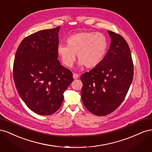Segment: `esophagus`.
<instances>
[{"label":"esophagus","mask_w":152,"mask_h":152,"mask_svg":"<svg viewBox=\"0 0 152 152\" xmlns=\"http://www.w3.org/2000/svg\"><path fill=\"white\" fill-rule=\"evenodd\" d=\"M73 77L74 79H79V74H77V73H73Z\"/></svg>","instance_id":"obj_1"}]
</instances>
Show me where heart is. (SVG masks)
<instances>
[{"label":"heart","mask_w":152,"mask_h":152,"mask_svg":"<svg viewBox=\"0 0 152 152\" xmlns=\"http://www.w3.org/2000/svg\"><path fill=\"white\" fill-rule=\"evenodd\" d=\"M67 45L60 44L58 53L63 63L71 67L75 61V54L80 65L93 68L102 63L108 48L105 35L93 31H83L73 34L66 39Z\"/></svg>","instance_id":"heart-1"}]
</instances>
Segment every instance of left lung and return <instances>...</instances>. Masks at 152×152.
I'll return each mask as SVG.
<instances>
[{
	"label": "left lung",
	"instance_id": "8db88e82",
	"mask_svg": "<svg viewBox=\"0 0 152 152\" xmlns=\"http://www.w3.org/2000/svg\"><path fill=\"white\" fill-rule=\"evenodd\" d=\"M111 44L99 65L80 77L81 98L85 107L96 115L115 111L125 99L134 75L131 50L126 40L108 31Z\"/></svg>",
	"mask_w": 152,
	"mask_h": 152
}]
</instances>
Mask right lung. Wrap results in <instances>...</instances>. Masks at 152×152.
<instances>
[{"label":"right lung","instance_id":"add662e5","mask_svg":"<svg viewBox=\"0 0 152 152\" xmlns=\"http://www.w3.org/2000/svg\"><path fill=\"white\" fill-rule=\"evenodd\" d=\"M60 26L27 36L18 46L13 64L16 89L31 111L49 115L60 108L63 93L73 80L58 59Z\"/></svg>","mask_w":152,"mask_h":152}]
</instances>
